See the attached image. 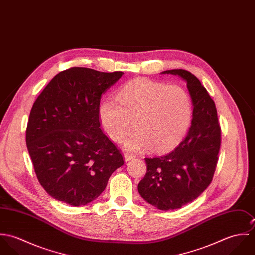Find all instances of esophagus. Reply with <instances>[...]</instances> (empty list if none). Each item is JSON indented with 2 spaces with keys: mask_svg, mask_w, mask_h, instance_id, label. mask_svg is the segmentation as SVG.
<instances>
[{
  "mask_svg": "<svg viewBox=\"0 0 255 255\" xmlns=\"http://www.w3.org/2000/svg\"><path fill=\"white\" fill-rule=\"evenodd\" d=\"M124 158H125V161H126V162H128V161L134 159L135 156H134V155H131V154H129V153H124Z\"/></svg>",
  "mask_w": 255,
  "mask_h": 255,
  "instance_id": "obj_1",
  "label": "esophagus"
}]
</instances>
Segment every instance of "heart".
<instances>
[{"mask_svg": "<svg viewBox=\"0 0 255 255\" xmlns=\"http://www.w3.org/2000/svg\"><path fill=\"white\" fill-rule=\"evenodd\" d=\"M117 101L101 103L99 120L114 142L122 141L134 126L136 130L124 141L128 150H170L181 142L191 122L190 97L178 85L136 78L119 90Z\"/></svg>", "mask_w": 255, "mask_h": 255, "instance_id": "b5f03b06", "label": "heart"}]
</instances>
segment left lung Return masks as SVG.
<instances>
[{
  "mask_svg": "<svg viewBox=\"0 0 255 255\" xmlns=\"http://www.w3.org/2000/svg\"><path fill=\"white\" fill-rule=\"evenodd\" d=\"M162 73L186 81L193 111L187 135L173 151L145 158L147 172L138 192L160 210H173L196 199L212 182L221 145V128L213 99L199 79L184 70Z\"/></svg>",
  "mask_w": 255,
  "mask_h": 255,
  "instance_id": "8db88e82",
  "label": "left lung"
}]
</instances>
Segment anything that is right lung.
<instances>
[{
  "mask_svg": "<svg viewBox=\"0 0 255 255\" xmlns=\"http://www.w3.org/2000/svg\"><path fill=\"white\" fill-rule=\"evenodd\" d=\"M123 74L71 68L54 76L37 97L26 145L37 179L53 198L85 205L102 193L111 175L124 165L99 121L102 93Z\"/></svg>",
  "mask_w": 255,
  "mask_h": 255,
  "instance_id": "add662e5",
  "label": "right lung"
}]
</instances>
